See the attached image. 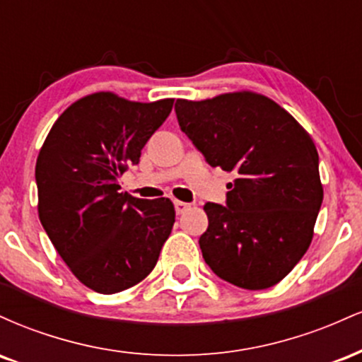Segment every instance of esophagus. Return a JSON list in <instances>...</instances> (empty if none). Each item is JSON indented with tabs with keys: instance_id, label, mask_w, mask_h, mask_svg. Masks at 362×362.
Wrapping results in <instances>:
<instances>
[{
	"instance_id": "esophagus-1",
	"label": "esophagus",
	"mask_w": 362,
	"mask_h": 362,
	"mask_svg": "<svg viewBox=\"0 0 362 362\" xmlns=\"http://www.w3.org/2000/svg\"><path fill=\"white\" fill-rule=\"evenodd\" d=\"M173 206H175V213L177 214H184L185 211L190 207V204H187V202H182V201H175V202H173Z\"/></svg>"
}]
</instances>
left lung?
I'll return each instance as SVG.
<instances>
[{
    "label": "left lung",
    "mask_w": 362,
    "mask_h": 362,
    "mask_svg": "<svg viewBox=\"0 0 362 362\" xmlns=\"http://www.w3.org/2000/svg\"><path fill=\"white\" fill-rule=\"evenodd\" d=\"M180 129L211 167L235 172L226 206L207 202L202 257L221 279L267 289L308 250L323 201L318 151L298 120L271 98L235 91L177 100Z\"/></svg>",
    "instance_id": "1"
}]
</instances>
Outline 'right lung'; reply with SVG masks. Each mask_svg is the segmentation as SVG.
I'll return each mask as SVG.
<instances>
[{"mask_svg":"<svg viewBox=\"0 0 362 362\" xmlns=\"http://www.w3.org/2000/svg\"><path fill=\"white\" fill-rule=\"evenodd\" d=\"M173 107L98 91L54 122L35 165L39 218L76 279L102 294L132 288L155 269L175 223L170 199L119 192V178Z\"/></svg>","mask_w":362,"mask_h":362,"instance_id":"1","label":"right lung"}]
</instances>
